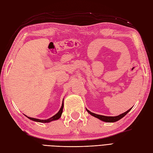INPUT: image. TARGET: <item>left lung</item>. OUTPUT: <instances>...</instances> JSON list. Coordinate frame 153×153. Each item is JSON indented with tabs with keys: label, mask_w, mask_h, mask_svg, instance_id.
Wrapping results in <instances>:
<instances>
[{
	"label": "left lung",
	"mask_w": 153,
	"mask_h": 153,
	"mask_svg": "<svg viewBox=\"0 0 153 153\" xmlns=\"http://www.w3.org/2000/svg\"><path fill=\"white\" fill-rule=\"evenodd\" d=\"M131 109H132V107H131V109H129V110H128V111H127L126 112L123 113H122L121 114H120V115H118V116H117V117H106V116H103V115H99V114H94L93 113H91L90 111L88 110L87 109H86V110H87V111H88V112L90 114H91L92 116L96 117V118H97L98 119H100V120H102V121L105 122H117V121L119 120H120L123 117L126 116V115L131 110Z\"/></svg>",
	"instance_id": "1"
}]
</instances>
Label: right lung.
Here are the masks:
<instances>
[{"label":"right lung","instance_id":"obj_1","mask_svg":"<svg viewBox=\"0 0 153 153\" xmlns=\"http://www.w3.org/2000/svg\"><path fill=\"white\" fill-rule=\"evenodd\" d=\"M63 108H64V103L62 102V107L59 110V112H58L54 116L52 117L51 118H49L48 120H39V119H36V118H31V117H27L29 119L31 120H33L35 122H41V123H48V122H50L53 120H56L59 119L61 117L62 113V111H63Z\"/></svg>","mask_w":153,"mask_h":153}]
</instances>
